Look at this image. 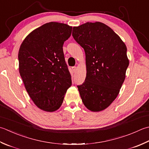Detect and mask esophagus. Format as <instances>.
Masks as SVG:
<instances>
[{"label":"esophagus","mask_w":149,"mask_h":149,"mask_svg":"<svg viewBox=\"0 0 149 149\" xmlns=\"http://www.w3.org/2000/svg\"><path fill=\"white\" fill-rule=\"evenodd\" d=\"M72 70H73V71H74V72H76V70H77V67H76V66H73V67H72Z\"/></svg>","instance_id":"34e87169"}]
</instances>
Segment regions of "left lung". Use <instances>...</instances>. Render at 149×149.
<instances>
[{
  "label": "left lung",
  "mask_w": 149,
  "mask_h": 149,
  "mask_svg": "<svg viewBox=\"0 0 149 149\" xmlns=\"http://www.w3.org/2000/svg\"><path fill=\"white\" fill-rule=\"evenodd\" d=\"M72 36L86 55V76L77 86L87 109L100 112L119 94L129 65L127 46L109 26L100 22L73 28Z\"/></svg>",
  "instance_id": "1"
}]
</instances>
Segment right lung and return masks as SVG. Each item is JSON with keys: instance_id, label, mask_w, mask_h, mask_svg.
Here are the masks:
<instances>
[{"instance_id": "right-lung-1", "label": "right lung", "mask_w": 149, "mask_h": 149, "mask_svg": "<svg viewBox=\"0 0 149 149\" xmlns=\"http://www.w3.org/2000/svg\"><path fill=\"white\" fill-rule=\"evenodd\" d=\"M72 30L63 23H46L28 34L20 46L19 69L25 88L35 104L46 112L59 109L72 85L63 49Z\"/></svg>"}]
</instances>
